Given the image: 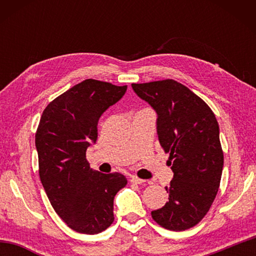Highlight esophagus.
<instances>
[{
  "label": "esophagus",
  "instance_id": "esophagus-1",
  "mask_svg": "<svg viewBox=\"0 0 256 256\" xmlns=\"http://www.w3.org/2000/svg\"><path fill=\"white\" fill-rule=\"evenodd\" d=\"M144 182H146L144 180L138 178V177H132L131 178V183H133V184H144Z\"/></svg>",
  "mask_w": 256,
  "mask_h": 256
}]
</instances>
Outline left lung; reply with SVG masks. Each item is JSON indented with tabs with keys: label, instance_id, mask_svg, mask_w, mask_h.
Listing matches in <instances>:
<instances>
[{
	"label": "left lung",
	"instance_id": "8db88e82",
	"mask_svg": "<svg viewBox=\"0 0 256 256\" xmlns=\"http://www.w3.org/2000/svg\"><path fill=\"white\" fill-rule=\"evenodd\" d=\"M132 88L157 112L158 138L174 172L168 202L151 216L168 230H186L204 218L218 193L224 167L218 122L204 100L172 79Z\"/></svg>",
	"mask_w": 256,
	"mask_h": 256
}]
</instances>
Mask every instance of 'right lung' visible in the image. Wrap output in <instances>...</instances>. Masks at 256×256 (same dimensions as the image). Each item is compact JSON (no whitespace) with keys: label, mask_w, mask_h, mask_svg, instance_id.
Listing matches in <instances>:
<instances>
[{"label":"right lung","mask_w":256,"mask_h":256,"mask_svg":"<svg viewBox=\"0 0 256 256\" xmlns=\"http://www.w3.org/2000/svg\"><path fill=\"white\" fill-rule=\"evenodd\" d=\"M126 88L86 79L52 100L38 124L42 184L56 214L76 232L94 235L110 227L114 198L128 184L120 172L92 170L86 158V148L97 141L99 118Z\"/></svg>","instance_id":"right-lung-1"}]
</instances>
